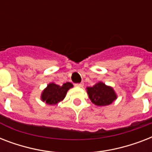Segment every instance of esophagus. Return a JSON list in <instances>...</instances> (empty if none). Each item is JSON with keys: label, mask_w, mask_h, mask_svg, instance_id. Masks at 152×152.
Segmentation results:
<instances>
[{"label": "esophagus", "mask_w": 152, "mask_h": 152, "mask_svg": "<svg viewBox=\"0 0 152 152\" xmlns=\"http://www.w3.org/2000/svg\"><path fill=\"white\" fill-rule=\"evenodd\" d=\"M76 87H80V88H83V82H82V83H76Z\"/></svg>", "instance_id": "obj_1"}]
</instances>
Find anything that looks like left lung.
I'll return each mask as SVG.
<instances>
[{
    "label": "left lung",
    "instance_id": "8db88e82",
    "mask_svg": "<svg viewBox=\"0 0 152 152\" xmlns=\"http://www.w3.org/2000/svg\"><path fill=\"white\" fill-rule=\"evenodd\" d=\"M89 99L96 106H107L117 99L115 91L110 86L102 82L95 83L93 87L87 88Z\"/></svg>",
    "mask_w": 152,
    "mask_h": 152
}]
</instances>
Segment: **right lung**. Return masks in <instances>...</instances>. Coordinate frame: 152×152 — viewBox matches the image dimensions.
<instances>
[{"mask_svg":"<svg viewBox=\"0 0 152 152\" xmlns=\"http://www.w3.org/2000/svg\"><path fill=\"white\" fill-rule=\"evenodd\" d=\"M73 87L69 82L59 86L54 83H49L41 95V99L49 105H56L64 99L67 91Z\"/></svg>","mask_w":152,"mask_h":152,"instance_id":"1","label":"right lung"}]
</instances>
